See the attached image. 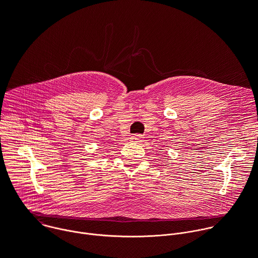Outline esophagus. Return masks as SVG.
Masks as SVG:
<instances>
[{"instance_id":"1","label":"esophagus","mask_w":258,"mask_h":258,"mask_svg":"<svg viewBox=\"0 0 258 258\" xmlns=\"http://www.w3.org/2000/svg\"><path fill=\"white\" fill-rule=\"evenodd\" d=\"M132 140L136 143H141L143 141V137H142V135H135L132 137Z\"/></svg>"}]
</instances>
